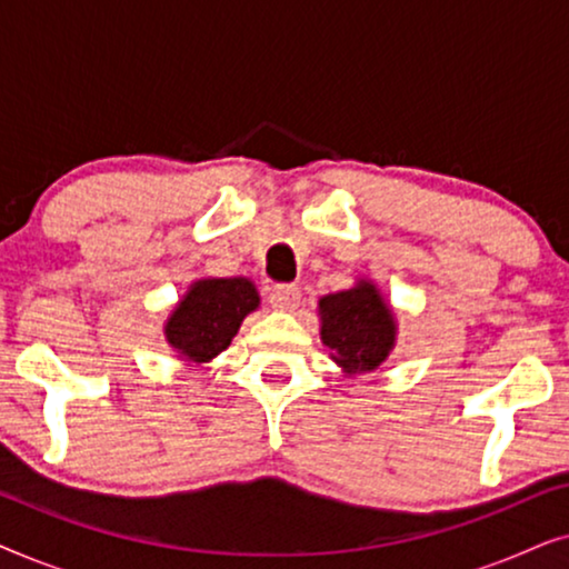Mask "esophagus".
<instances>
[{
    "label": "esophagus",
    "instance_id": "esophagus-1",
    "mask_svg": "<svg viewBox=\"0 0 569 569\" xmlns=\"http://www.w3.org/2000/svg\"><path fill=\"white\" fill-rule=\"evenodd\" d=\"M269 302L274 310H295L300 306V287L274 284L269 290Z\"/></svg>",
    "mask_w": 569,
    "mask_h": 569
}]
</instances>
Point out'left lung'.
Segmentation results:
<instances>
[{
	"instance_id": "left-lung-1",
	"label": "left lung",
	"mask_w": 569,
	"mask_h": 569,
	"mask_svg": "<svg viewBox=\"0 0 569 569\" xmlns=\"http://www.w3.org/2000/svg\"><path fill=\"white\" fill-rule=\"evenodd\" d=\"M321 341L331 349V360L347 376L372 372L386 362L396 345L391 308L372 282L360 279L352 290L326 295L318 300Z\"/></svg>"
}]
</instances>
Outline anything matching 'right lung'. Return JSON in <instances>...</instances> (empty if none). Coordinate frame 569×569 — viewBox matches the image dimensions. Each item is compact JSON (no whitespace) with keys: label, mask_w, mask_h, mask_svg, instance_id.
<instances>
[{"label":"right lung","mask_w":569,"mask_h":569,"mask_svg":"<svg viewBox=\"0 0 569 569\" xmlns=\"http://www.w3.org/2000/svg\"><path fill=\"white\" fill-rule=\"evenodd\" d=\"M256 308L259 292L251 279H199L170 313L166 339L186 362H209L230 347L243 318Z\"/></svg>","instance_id":"obj_1"}]
</instances>
